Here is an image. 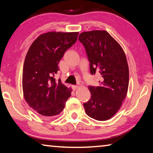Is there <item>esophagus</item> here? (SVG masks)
Wrapping results in <instances>:
<instances>
[{
	"label": "esophagus",
	"instance_id": "obj_1",
	"mask_svg": "<svg viewBox=\"0 0 153 153\" xmlns=\"http://www.w3.org/2000/svg\"><path fill=\"white\" fill-rule=\"evenodd\" d=\"M72 88H73L74 90H77V88H78V86H72Z\"/></svg>",
	"mask_w": 153,
	"mask_h": 153
}]
</instances>
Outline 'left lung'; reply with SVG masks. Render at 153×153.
<instances>
[{"label": "left lung", "mask_w": 153, "mask_h": 153, "mask_svg": "<svg viewBox=\"0 0 153 153\" xmlns=\"http://www.w3.org/2000/svg\"><path fill=\"white\" fill-rule=\"evenodd\" d=\"M78 38L86 49L90 73L101 77L99 86H88L91 98L84 103L85 111L96 120H108L120 109L128 92L129 68L126 54L105 30L82 32Z\"/></svg>", "instance_id": "obj_1"}]
</instances>
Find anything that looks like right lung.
<instances>
[{
	"label": "right lung",
	"instance_id": "add662e5",
	"mask_svg": "<svg viewBox=\"0 0 153 153\" xmlns=\"http://www.w3.org/2000/svg\"><path fill=\"white\" fill-rule=\"evenodd\" d=\"M79 32H49L33 41L25 56L22 76L24 97L28 105L45 117L63 110L71 88L54 77L67 49L77 41Z\"/></svg>",
	"mask_w": 153,
	"mask_h": 153
}]
</instances>
